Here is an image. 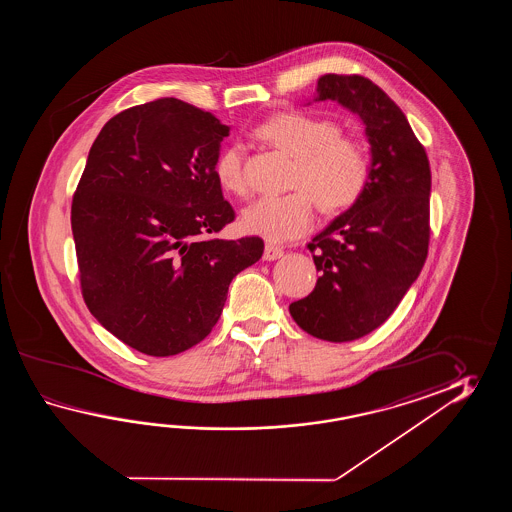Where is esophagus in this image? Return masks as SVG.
<instances>
[{
  "mask_svg": "<svg viewBox=\"0 0 512 512\" xmlns=\"http://www.w3.org/2000/svg\"><path fill=\"white\" fill-rule=\"evenodd\" d=\"M282 256L283 249H280V247L271 245V243H267V245H265V249H263V260L274 261L278 260V258H282Z\"/></svg>",
  "mask_w": 512,
  "mask_h": 512,
  "instance_id": "34e87169",
  "label": "esophagus"
}]
</instances>
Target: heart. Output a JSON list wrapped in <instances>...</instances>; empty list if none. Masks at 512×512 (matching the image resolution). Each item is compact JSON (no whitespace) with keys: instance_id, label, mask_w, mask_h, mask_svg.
<instances>
[{"instance_id":"obj_1","label":"heart","mask_w":512,"mask_h":512,"mask_svg":"<svg viewBox=\"0 0 512 512\" xmlns=\"http://www.w3.org/2000/svg\"><path fill=\"white\" fill-rule=\"evenodd\" d=\"M258 135L294 157L293 192L260 197L243 210V229L271 243H285L313 227L316 203L326 214L353 207L364 196L371 179V157L366 146L340 133L333 120L304 111H283L265 120ZM219 186L236 196L247 192L243 175V148L230 144L216 159Z\"/></svg>"}]
</instances>
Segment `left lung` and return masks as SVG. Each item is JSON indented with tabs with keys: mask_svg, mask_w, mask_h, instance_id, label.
<instances>
[{
	"mask_svg": "<svg viewBox=\"0 0 512 512\" xmlns=\"http://www.w3.org/2000/svg\"><path fill=\"white\" fill-rule=\"evenodd\" d=\"M315 100L359 115L371 179L360 201L307 245L320 278L289 313L313 337L349 342L388 320L425 265L432 175L403 111L370 78L329 73L318 78Z\"/></svg>",
	"mask_w": 512,
	"mask_h": 512,
	"instance_id": "left-lung-1",
	"label": "left lung"
}]
</instances>
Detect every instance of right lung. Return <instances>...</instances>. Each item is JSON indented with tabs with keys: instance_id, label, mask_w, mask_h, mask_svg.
Returning a JSON list of instances; mask_svg holds the SVG:
<instances>
[{
	"instance_id": "right-lung-1",
	"label": "right lung",
	"mask_w": 512,
	"mask_h": 512,
	"mask_svg": "<svg viewBox=\"0 0 512 512\" xmlns=\"http://www.w3.org/2000/svg\"><path fill=\"white\" fill-rule=\"evenodd\" d=\"M229 126L179 98L120 111L98 133L71 205L87 309L130 348L170 357L218 324L263 240H218L236 218L214 175Z\"/></svg>"
}]
</instances>
